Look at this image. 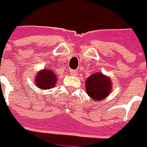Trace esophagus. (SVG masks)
<instances>
[{
    "label": "esophagus",
    "instance_id": "esophagus-1",
    "mask_svg": "<svg viewBox=\"0 0 147 147\" xmlns=\"http://www.w3.org/2000/svg\"><path fill=\"white\" fill-rule=\"evenodd\" d=\"M70 74H72V75H77V74H78V71L74 70V69H71Z\"/></svg>",
    "mask_w": 147,
    "mask_h": 147
}]
</instances>
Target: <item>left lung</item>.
Wrapping results in <instances>:
<instances>
[{
	"instance_id": "left-lung-1",
	"label": "left lung",
	"mask_w": 147,
	"mask_h": 147,
	"mask_svg": "<svg viewBox=\"0 0 147 147\" xmlns=\"http://www.w3.org/2000/svg\"><path fill=\"white\" fill-rule=\"evenodd\" d=\"M88 95L96 100H101L111 92L110 78L102 74H94L88 77L86 81Z\"/></svg>"
}]
</instances>
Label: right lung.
<instances>
[{
  "label": "right lung",
  "mask_w": 147,
  "mask_h": 147,
  "mask_svg": "<svg viewBox=\"0 0 147 147\" xmlns=\"http://www.w3.org/2000/svg\"><path fill=\"white\" fill-rule=\"evenodd\" d=\"M35 82L39 88L51 89L55 86L56 77L53 73V71L45 69L37 74Z\"/></svg>",
  "instance_id": "obj_1"
}]
</instances>
